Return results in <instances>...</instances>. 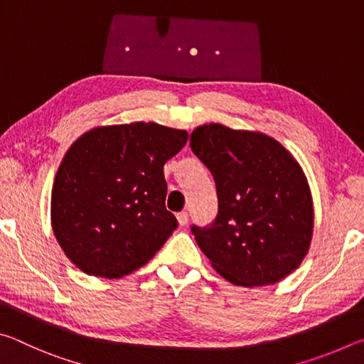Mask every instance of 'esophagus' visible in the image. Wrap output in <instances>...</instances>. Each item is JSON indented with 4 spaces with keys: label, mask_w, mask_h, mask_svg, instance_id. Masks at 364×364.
I'll return each mask as SVG.
<instances>
[{
    "label": "esophagus",
    "mask_w": 364,
    "mask_h": 364,
    "mask_svg": "<svg viewBox=\"0 0 364 364\" xmlns=\"http://www.w3.org/2000/svg\"><path fill=\"white\" fill-rule=\"evenodd\" d=\"M176 220H178V223H180V226H186L189 217L186 212H180V213H176Z\"/></svg>",
    "instance_id": "1"
}]
</instances>
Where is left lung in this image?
I'll list each match as a JSON object with an SVG mask.
<instances>
[{
    "instance_id": "1",
    "label": "left lung",
    "mask_w": 364,
    "mask_h": 364,
    "mask_svg": "<svg viewBox=\"0 0 364 364\" xmlns=\"http://www.w3.org/2000/svg\"><path fill=\"white\" fill-rule=\"evenodd\" d=\"M191 149L212 171L218 215L193 226L196 242L220 276L236 286L276 284L300 267L315 226L311 191L300 164L262 132L205 123Z\"/></svg>"
}]
</instances>
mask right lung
Returning a JSON list of instances; mask_svg holds the SVG:
<instances>
[{
	"label": "right lung",
	"mask_w": 364,
	"mask_h": 364,
	"mask_svg": "<svg viewBox=\"0 0 364 364\" xmlns=\"http://www.w3.org/2000/svg\"><path fill=\"white\" fill-rule=\"evenodd\" d=\"M186 130L133 122L83 133L60 162L51 191V226L78 269L117 279L143 267L176 230L165 208L164 165Z\"/></svg>",
	"instance_id": "obj_1"
}]
</instances>
